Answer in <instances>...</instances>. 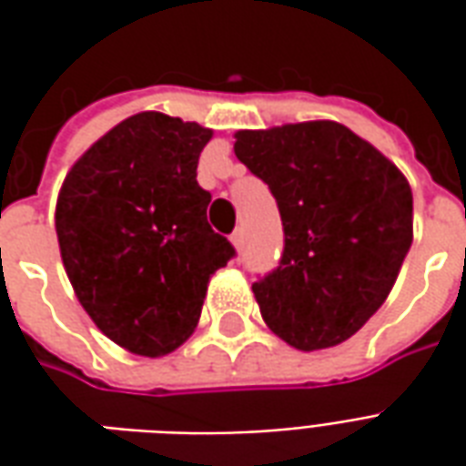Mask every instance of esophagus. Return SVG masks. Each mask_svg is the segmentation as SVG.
I'll return each instance as SVG.
<instances>
[{
    "label": "esophagus",
    "mask_w": 466,
    "mask_h": 466,
    "mask_svg": "<svg viewBox=\"0 0 466 466\" xmlns=\"http://www.w3.org/2000/svg\"><path fill=\"white\" fill-rule=\"evenodd\" d=\"M229 239H232V244H234V247H237V249H242V244H244L242 227H239V229H234L232 237H229Z\"/></svg>",
    "instance_id": "1"
}]
</instances>
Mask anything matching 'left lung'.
Segmentation results:
<instances>
[{"mask_svg": "<svg viewBox=\"0 0 466 466\" xmlns=\"http://www.w3.org/2000/svg\"><path fill=\"white\" fill-rule=\"evenodd\" d=\"M237 159L277 199L284 249L252 284L267 327L297 350L334 347L387 299L411 247V189L337 122L237 132Z\"/></svg>", "mask_w": 466, "mask_h": 466, "instance_id": "obj_1", "label": "left lung"}]
</instances>
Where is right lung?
Segmentation results:
<instances>
[{
    "mask_svg": "<svg viewBox=\"0 0 466 466\" xmlns=\"http://www.w3.org/2000/svg\"><path fill=\"white\" fill-rule=\"evenodd\" d=\"M212 132L142 112L106 132L66 174L56 202L62 262L102 332L144 357L194 332L207 284L237 257L207 222L197 164Z\"/></svg>",
    "mask_w": 466,
    "mask_h": 466,
    "instance_id": "add662e5",
    "label": "right lung"
}]
</instances>
